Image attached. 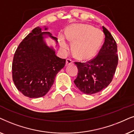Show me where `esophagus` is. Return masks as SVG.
<instances>
[{
    "mask_svg": "<svg viewBox=\"0 0 134 134\" xmlns=\"http://www.w3.org/2000/svg\"><path fill=\"white\" fill-rule=\"evenodd\" d=\"M74 64V62L71 59H67V60H66V65H70V64Z\"/></svg>",
    "mask_w": 134,
    "mask_h": 134,
    "instance_id": "esophagus-1",
    "label": "esophagus"
}]
</instances>
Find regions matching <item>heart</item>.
<instances>
[{"label":"heart","mask_w":134,"mask_h":134,"mask_svg":"<svg viewBox=\"0 0 134 134\" xmlns=\"http://www.w3.org/2000/svg\"><path fill=\"white\" fill-rule=\"evenodd\" d=\"M65 36L73 43L75 54L81 59H89L95 56L103 40V34L100 29L85 24L71 25L66 31ZM66 38L62 34L59 35V43L64 51L69 48Z\"/></svg>","instance_id":"b5f03b06"}]
</instances>
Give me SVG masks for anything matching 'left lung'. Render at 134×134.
Instances as JSON below:
<instances>
[{
  "label": "left lung",
  "mask_w": 134,
  "mask_h": 134,
  "mask_svg": "<svg viewBox=\"0 0 134 134\" xmlns=\"http://www.w3.org/2000/svg\"><path fill=\"white\" fill-rule=\"evenodd\" d=\"M105 41L97 56L90 61L76 62L78 69L74 83L80 91L93 94L106 88L113 80L118 64L117 44L104 26Z\"/></svg>",
  "instance_id": "left-lung-1"
}]
</instances>
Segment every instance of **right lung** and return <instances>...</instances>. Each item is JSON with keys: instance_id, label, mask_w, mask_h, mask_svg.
<instances>
[{"instance_id": "obj_1", "label": "right lung", "mask_w": 134, "mask_h": 134, "mask_svg": "<svg viewBox=\"0 0 134 134\" xmlns=\"http://www.w3.org/2000/svg\"><path fill=\"white\" fill-rule=\"evenodd\" d=\"M46 26L37 27L25 37L16 51L12 64V75L16 88L23 95L38 98L46 95L56 75L65 66V59L56 55L55 48L48 46L46 38L58 43Z\"/></svg>"}]
</instances>
